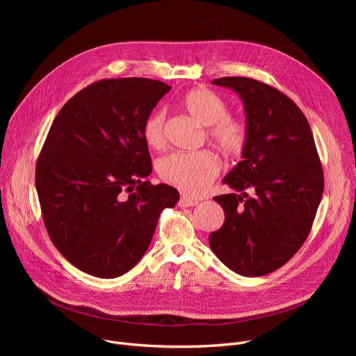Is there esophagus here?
Instances as JSON below:
<instances>
[{"label":"esophagus","mask_w":356,"mask_h":356,"mask_svg":"<svg viewBox=\"0 0 356 356\" xmlns=\"http://www.w3.org/2000/svg\"><path fill=\"white\" fill-rule=\"evenodd\" d=\"M199 202L196 199H191L188 196H181L179 200V207L181 208H191V207H196Z\"/></svg>","instance_id":"obj_1"}]
</instances>
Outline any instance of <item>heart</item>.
<instances>
[{"label": "heart", "mask_w": 356, "mask_h": 356, "mask_svg": "<svg viewBox=\"0 0 356 356\" xmlns=\"http://www.w3.org/2000/svg\"><path fill=\"white\" fill-rule=\"evenodd\" d=\"M183 108L200 124L208 125L211 143L225 156H238L248 143L247 124L228 115V104L216 92L196 88L181 99ZM143 137L148 147L161 148L165 143V111L156 109L143 125ZM220 172V161L211 152L172 153L159 161L161 180L186 195L199 196L207 192Z\"/></svg>", "instance_id": "b5f03b06"}]
</instances>
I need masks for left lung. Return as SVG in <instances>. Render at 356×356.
<instances>
[{"label": "left lung", "instance_id": "8db88e82", "mask_svg": "<svg viewBox=\"0 0 356 356\" xmlns=\"http://www.w3.org/2000/svg\"><path fill=\"white\" fill-rule=\"evenodd\" d=\"M212 83L234 89L247 114L244 160L223 183L254 196L213 197L225 222L209 244L236 274L266 275L290 261L309 236L325 188L322 163L305 114L282 90L244 76Z\"/></svg>", "mask_w": 356, "mask_h": 356}]
</instances>
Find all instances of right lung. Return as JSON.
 Listing matches in <instances>:
<instances>
[{
	"label": "right lung",
	"instance_id": "obj_1",
	"mask_svg": "<svg viewBox=\"0 0 356 356\" xmlns=\"http://www.w3.org/2000/svg\"><path fill=\"white\" fill-rule=\"evenodd\" d=\"M172 88L153 79L93 82L56 115L35 164V189L53 245L76 268L115 278L147 251L160 213L179 192L144 180L153 170L143 137Z\"/></svg>",
	"mask_w": 356,
	"mask_h": 356
}]
</instances>
